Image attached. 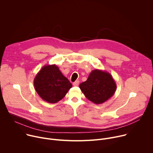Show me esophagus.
<instances>
[{
	"instance_id": "1",
	"label": "esophagus",
	"mask_w": 153,
	"mask_h": 153,
	"mask_svg": "<svg viewBox=\"0 0 153 153\" xmlns=\"http://www.w3.org/2000/svg\"><path fill=\"white\" fill-rule=\"evenodd\" d=\"M73 85L74 86H78V85H79V80L75 81V82L73 83Z\"/></svg>"
}]
</instances>
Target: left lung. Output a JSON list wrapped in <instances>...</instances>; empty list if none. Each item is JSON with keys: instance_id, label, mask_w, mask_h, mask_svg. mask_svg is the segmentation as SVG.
Masks as SVG:
<instances>
[{"instance_id": "obj_1", "label": "left lung", "mask_w": 153, "mask_h": 153, "mask_svg": "<svg viewBox=\"0 0 153 153\" xmlns=\"http://www.w3.org/2000/svg\"><path fill=\"white\" fill-rule=\"evenodd\" d=\"M79 88L85 97L95 104H101L111 98L117 85L111 74L98 69L93 70Z\"/></svg>"}]
</instances>
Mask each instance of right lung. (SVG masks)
<instances>
[{
	"label": "right lung",
	"instance_id": "add662e5",
	"mask_svg": "<svg viewBox=\"0 0 153 153\" xmlns=\"http://www.w3.org/2000/svg\"><path fill=\"white\" fill-rule=\"evenodd\" d=\"M34 88L42 100L56 103L62 100L72 87V84L56 65H47L34 79Z\"/></svg>",
	"mask_w": 153,
	"mask_h": 153
}]
</instances>
